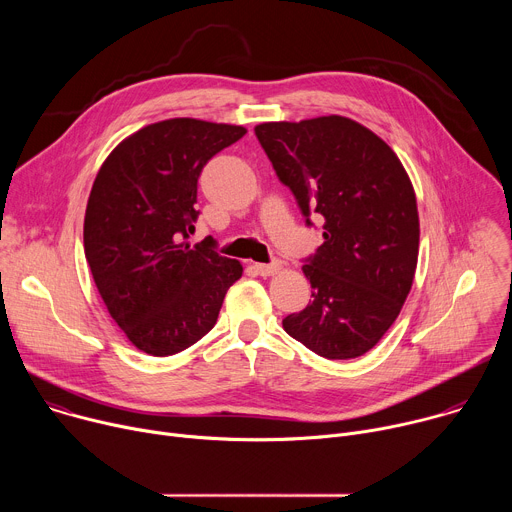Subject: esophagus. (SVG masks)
<instances>
[{
	"instance_id": "1",
	"label": "esophagus",
	"mask_w": 512,
	"mask_h": 512,
	"mask_svg": "<svg viewBox=\"0 0 512 512\" xmlns=\"http://www.w3.org/2000/svg\"><path fill=\"white\" fill-rule=\"evenodd\" d=\"M255 269H257L259 275L267 277V275H273V273H277V271L281 269V261H279V259H273L271 263H257Z\"/></svg>"
}]
</instances>
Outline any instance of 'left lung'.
<instances>
[{
	"label": "left lung",
	"mask_w": 512,
	"mask_h": 512,
	"mask_svg": "<svg viewBox=\"0 0 512 512\" xmlns=\"http://www.w3.org/2000/svg\"><path fill=\"white\" fill-rule=\"evenodd\" d=\"M255 135L306 225L312 212L324 218V243L302 267L314 300L285 316L283 330L330 360L362 356L413 283L419 216L409 176L379 135L348 117L261 123Z\"/></svg>",
	"instance_id": "1"
}]
</instances>
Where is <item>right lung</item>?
Masks as SVG:
<instances>
[{
	"label": "right lung",
	"mask_w": 512,
	"mask_h": 512,
	"mask_svg": "<svg viewBox=\"0 0 512 512\" xmlns=\"http://www.w3.org/2000/svg\"><path fill=\"white\" fill-rule=\"evenodd\" d=\"M247 133L200 119L152 123L123 139L101 166L85 214V255L99 294L133 346L176 354L216 324L243 265L206 237L188 243L196 194L212 156Z\"/></svg>",
	"instance_id": "right-lung-1"
}]
</instances>
